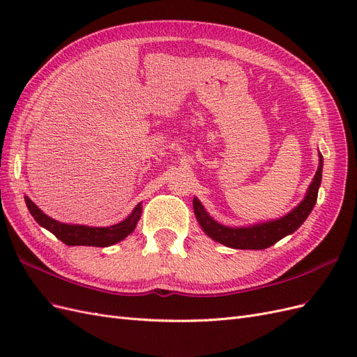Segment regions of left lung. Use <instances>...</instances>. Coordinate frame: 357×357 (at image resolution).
<instances>
[{
	"label": "left lung",
	"mask_w": 357,
	"mask_h": 357,
	"mask_svg": "<svg viewBox=\"0 0 357 357\" xmlns=\"http://www.w3.org/2000/svg\"><path fill=\"white\" fill-rule=\"evenodd\" d=\"M319 158L320 164L316 176L312 178L308 188L307 197L294 211H290L284 218L273 222H266L262 225H255L250 226V228H228V226H223L213 220L207 214V211L204 210L201 202L197 198H193V211H195L201 228L210 238L215 240L218 243L232 248H243V250H262V248H268L269 245H273L277 241L284 238L286 235L294 234L299 226L305 222L317 201L323 168L321 155H319Z\"/></svg>",
	"instance_id": "obj_1"
}]
</instances>
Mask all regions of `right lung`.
<instances>
[{"mask_svg":"<svg viewBox=\"0 0 357 357\" xmlns=\"http://www.w3.org/2000/svg\"><path fill=\"white\" fill-rule=\"evenodd\" d=\"M25 202L36 222L40 226H43V228L50 231L58 240H61L67 245L109 247L112 244H116L126 238V236L135 229V225L139 220V215H142V204H138L132 214L123 222L113 226H107V228H91V226L67 225L58 220H53L49 215L43 213L28 197H25Z\"/></svg>","mask_w":357,"mask_h":357,"instance_id":"obj_1","label":"right lung"}]
</instances>
